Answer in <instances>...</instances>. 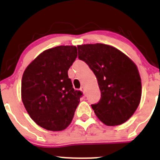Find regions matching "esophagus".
<instances>
[{
  "label": "esophagus",
  "mask_w": 160,
  "mask_h": 160,
  "mask_svg": "<svg viewBox=\"0 0 160 160\" xmlns=\"http://www.w3.org/2000/svg\"><path fill=\"white\" fill-rule=\"evenodd\" d=\"M80 90H81V91L83 92V94H86V90H85V88H83V87H82V88H80Z\"/></svg>",
  "instance_id": "obj_1"
}]
</instances>
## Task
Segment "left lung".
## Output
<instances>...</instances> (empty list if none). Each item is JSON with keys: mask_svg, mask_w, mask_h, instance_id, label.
<instances>
[{"mask_svg": "<svg viewBox=\"0 0 160 160\" xmlns=\"http://www.w3.org/2000/svg\"><path fill=\"white\" fill-rule=\"evenodd\" d=\"M78 58L89 66L98 80L101 98L92 104L97 117L108 126L122 125L136 111L142 83L136 65L122 52L96 43L77 46Z\"/></svg>", "mask_w": 160, "mask_h": 160, "instance_id": "1", "label": "left lung"}]
</instances>
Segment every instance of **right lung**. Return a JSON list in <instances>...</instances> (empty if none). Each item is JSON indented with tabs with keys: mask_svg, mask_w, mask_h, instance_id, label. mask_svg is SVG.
<instances>
[{
	"mask_svg": "<svg viewBox=\"0 0 160 160\" xmlns=\"http://www.w3.org/2000/svg\"><path fill=\"white\" fill-rule=\"evenodd\" d=\"M77 56L74 46L45 50L22 76V100L31 118L42 128L62 131L70 125L82 92L75 90L68 70Z\"/></svg>",
	"mask_w": 160,
	"mask_h": 160,
	"instance_id": "add662e5",
	"label": "right lung"
}]
</instances>
